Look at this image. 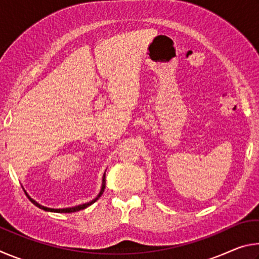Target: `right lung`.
<instances>
[{"mask_svg":"<svg viewBox=\"0 0 259 259\" xmlns=\"http://www.w3.org/2000/svg\"><path fill=\"white\" fill-rule=\"evenodd\" d=\"M104 188H105V176H104V178H103V186H102V191H100V193H99V195L97 196V198H96L95 200H93V201H90V202H88V203H84V204H81V205H77V207H73V208H65V209H52V208H47V207H43V205H41V204H38L36 201H34L32 198H30V196H28V199H29V201L30 202H32L33 204H35L36 205V207H38L40 209H43V210H46V211H51V212H65V213H69V212H75V211H80V210H82V209H85L87 207H89V205H91L93 204L94 202H96V201L98 200V198L100 195L103 194V192H104Z\"/></svg>","mask_w":259,"mask_h":259,"instance_id":"1","label":"right lung"}]
</instances>
